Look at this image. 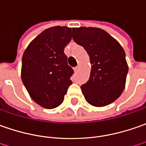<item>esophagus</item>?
Wrapping results in <instances>:
<instances>
[{
  "instance_id": "esophagus-1",
  "label": "esophagus",
  "mask_w": 146,
  "mask_h": 146,
  "mask_svg": "<svg viewBox=\"0 0 146 146\" xmlns=\"http://www.w3.org/2000/svg\"><path fill=\"white\" fill-rule=\"evenodd\" d=\"M79 69H80V66H79V65H78V66H76V67H74V68H73L74 72H78V71H79Z\"/></svg>"
}]
</instances>
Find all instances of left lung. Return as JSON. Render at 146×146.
<instances>
[{
	"label": "left lung",
	"instance_id": "left-lung-1",
	"mask_svg": "<svg viewBox=\"0 0 146 146\" xmlns=\"http://www.w3.org/2000/svg\"><path fill=\"white\" fill-rule=\"evenodd\" d=\"M73 39L87 52L91 64L88 82L81 86L90 105L104 107L113 103L125 87L128 66L119 42L103 29L73 28Z\"/></svg>",
	"mask_w": 146,
	"mask_h": 146
}]
</instances>
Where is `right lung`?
<instances>
[{
	"label": "right lung",
	"mask_w": 146,
	"mask_h": 146,
	"mask_svg": "<svg viewBox=\"0 0 146 146\" xmlns=\"http://www.w3.org/2000/svg\"><path fill=\"white\" fill-rule=\"evenodd\" d=\"M72 29L53 27L33 39L23 53L21 77L31 98L46 109L63 103L73 69L68 66L64 48Z\"/></svg>",
	"instance_id": "add662e5"
}]
</instances>
